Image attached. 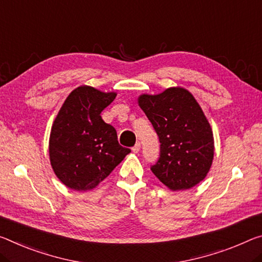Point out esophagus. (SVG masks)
Masks as SVG:
<instances>
[{
  "label": "esophagus",
  "mask_w": 262,
  "mask_h": 262,
  "mask_svg": "<svg viewBox=\"0 0 262 262\" xmlns=\"http://www.w3.org/2000/svg\"><path fill=\"white\" fill-rule=\"evenodd\" d=\"M140 149H141V143H140V142H136V144H135V146L132 148V150H133V152L138 154V152L140 151Z\"/></svg>",
  "instance_id": "esophagus-1"
}]
</instances>
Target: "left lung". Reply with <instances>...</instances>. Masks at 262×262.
<instances>
[{"label": "left lung", "mask_w": 262, "mask_h": 262, "mask_svg": "<svg viewBox=\"0 0 262 262\" xmlns=\"http://www.w3.org/2000/svg\"><path fill=\"white\" fill-rule=\"evenodd\" d=\"M138 102L161 142L154 175L172 191L193 188L206 177L214 155L212 128L199 103L183 87L141 94Z\"/></svg>", "instance_id": "1"}]
</instances>
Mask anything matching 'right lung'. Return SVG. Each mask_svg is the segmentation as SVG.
Returning a JSON list of instances; mask_svg holds the SVG:
<instances>
[{
    "label": "right lung",
    "mask_w": 262,
    "mask_h": 262,
    "mask_svg": "<svg viewBox=\"0 0 262 262\" xmlns=\"http://www.w3.org/2000/svg\"><path fill=\"white\" fill-rule=\"evenodd\" d=\"M115 97V92L82 85L69 94L58 112L49 155L56 176L69 189H94L130 152L120 146L115 128L100 115Z\"/></svg>",
    "instance_id": "obj_1"
}]
</instances>
